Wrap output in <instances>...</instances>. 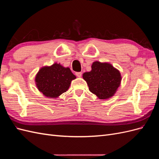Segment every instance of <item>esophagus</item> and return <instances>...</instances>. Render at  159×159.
Returning a JSON list of instances; mask_svg holds the SVG:
<instances>
[{
	"label": "esophagus",
	"instance_id": "34e87169",
	"mask_svg": "<svg viewBox=\"0 0 159 159\" xmlns=\"http://www.w3.org/2000/svg\"><path fill=\"white\" fill-rule=\"evenodd\" d=\"M75 75H76L77 77L80 78V77H81V75H82V73H81V72H76Z\"/></svg>",
	"mask_w": 159,
	"mask_h": 159
}]
</instances>
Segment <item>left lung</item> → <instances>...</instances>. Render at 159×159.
<instances>
[{"label":"left lung","mask_w":159,"mask_h":159,"mask_svg":"<svg viewBox=\"0 0 159 159\" xmlns=\"http://www.w3.org/2000/svg\"><path fill=\"white\" fill-rule=\"evenodd\" d=\"M89 89L101 99H108L114 95L120 85V72L107 63L95 61L91 71L83 74Z\"/></svg>","instance_id":"8db88e82"}]
</instances>
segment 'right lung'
I'll return each instance as SVG.
<instances>
[{
    "label": "right lung",
    "mask_w": 159,
    "mask_h": 159,
    "mask_svg": "<svg viewBox=\"0 0 159 159\" xmlns=\"http://www.w3.org/2000/svg\"><path fill=\"white\" fill-rule=\"evenodd\" d=\"M76 77L69 68L54 64L44 67L38 71L36 77L38 89L46 97L57 98L68 89L71 80Z\"/></svg>",
    "instance_id": "obj_1"
}]
</instances>
